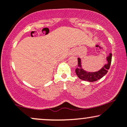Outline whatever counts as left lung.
I'll list each match as a JSON object with an SVG mask.
<instances>
[{
  "instance_id": "8db88e82",
  "label": "left lung",
  "mask_w": 127,
  "mask_h": 127,
  "mask_svg": "<svg viewBox=\"0 0 127 127\" xmlns=\"http://www.w3.org/2000/svg\"><path fill=\"white\" fill-rule=\"evenodd\" d=\"M107 63L104 65L100 70L95 72H88L84 70L81 67V59L78 58V66L76 68L75 72L78 78L81 80L88 81V82H95L103 78L108 72L112 62V54L110 53L106 59Z\"/></svg>"
}]
</instances>
